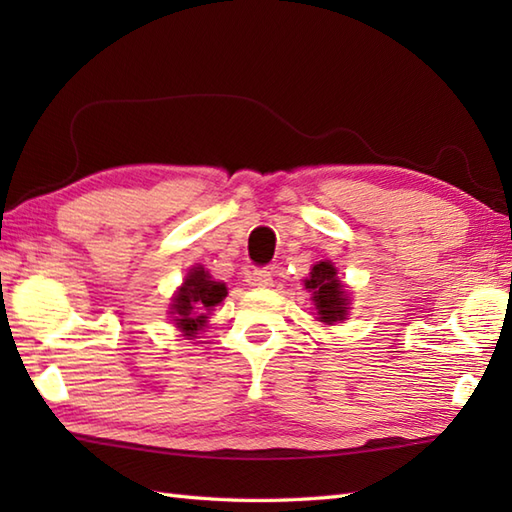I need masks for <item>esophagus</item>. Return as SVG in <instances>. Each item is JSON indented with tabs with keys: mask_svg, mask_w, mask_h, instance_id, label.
Wrapping results in <instances>:
<instances>
[{
	"mask_svg": "<svg viewBox=\"0 0 512 512\" xmlns=\"http://www.w3.org/2000/svg\"><path fill=\"white\" fill-rule=\"evenodd\" d=\"M248 284L255 288H270L273 286V275H270L268 270H253V273L248 275Z\"/></svg>",
	"mask_w": 512,
	"mask_h": 512,
	"instance_id": "1",
	"label": "esophagus"
}]
</instances>
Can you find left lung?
Instances as JSON below:
<instances>
[{
  "mask_svg": "<svg viewBox=\"0 0 512 512\" xmlns=\"http://www.w3.org/2000/svg\"><path fill=\"white\" fill-rule=\"evenodd\" d=\"M308 292H312V303L317 308V319L325 325L343 321L350 312V297H347L345 286L336 275L332 262H319L310 270V277L303 281Z\"/></svg>",
  "mask_w": 512,
  "mask_h": 512,
  "instance_id": "left-lung-1",
  "label": "left lung"
}]
</instances>
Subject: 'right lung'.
<instances>
[{
    "instance_id": "add662e5",
    "label": "right lung",
    "mask_w": 512,
    "mask_h": 512,
    "mask_svg": "<svg viewBox=\"0 0 512 512\" xmlns=\"http://www.w3.org/2000/svg\"><path fill=\"white\" fill-rule=\"evenodd\" d=\"M228 295L222 281H215L209 270L202 266H193L189 275L184 277V284L176 290L171 303V321L182 332V336L195 339L215 306H220Z\"/></svg>"
}]
</instances>
